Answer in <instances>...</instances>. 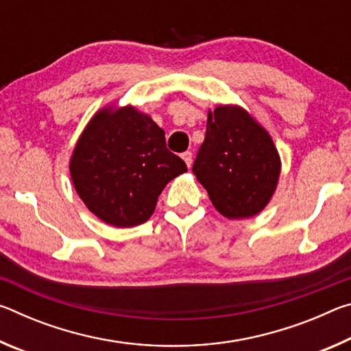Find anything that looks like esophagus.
Listing matches in <instances>:
<instances>
[{"mask_svg": "<svg viewBox=\"0 0 351 351\" xmlns=\"http://www.w3.org/2000/svg\"><path fill=\"white\" fill-rule=\"evenodd\" d=\"M182 159H184V162H186V165H187L189 169L192 167V161H193V159H192V153H190V152L182 153Z\"/></svg>", "mask_w": 351, "mask_h": 351, "instance_id": "obj_1", "label": "esophagus"}]
</instances>
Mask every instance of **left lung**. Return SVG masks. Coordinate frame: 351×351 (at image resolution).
Masks as SVG:
<instances>
[{
  "mask_svg": "<svg viewBox=\"0 0 351 351\" xmlns=\"http://www.w3.org/2000/svg\"><path fill=\"white\" fill-rule=\"evenodd\" d=\"M192 170L223 217L243 219L268 206L282 161L266 128L229 104L207 112L206 138Z\"/></svg>",
  "mask_w": 351,
  "mask_h": 351,
  "instance_id": "8db88e82",
  "label": "left lung"
}]
</instances>
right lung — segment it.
Masks as SVG:
<instances>
[{
	"mask_svg": "<svg viewBox=\"0 0 351 351\" xmlns=\"http://www.w3.org/2000/svg\"><path fill=\"white\" fill-rule=\"evenodd\" d=\"M186 171V162L165 147L164 130L133 105L96 111L69 159L77 195L114 228L145 223L164 187Z\"/></svg>",
	"mask_w": 351,
	"mask_h": 351,
	"instance_id": "obj_1",
	"label": "right lung"
}]
</instances>
